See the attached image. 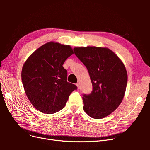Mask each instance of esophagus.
<instances>
[{"mask_svg":"<svg viewBox=\"0 0 150 150\" xmlns=\"http://www.w3.org/2000/svg\"><path fill=\"white\" fill-rule=\"evenodd\" d=\"M76 85H77V86H78V88L79 89H81V84L79 83H78L76 84Z\"/></svg>","mask_w":150,"mask_h":150,"instance_id":"obj_1","label":"esophagus"}]
</instances>
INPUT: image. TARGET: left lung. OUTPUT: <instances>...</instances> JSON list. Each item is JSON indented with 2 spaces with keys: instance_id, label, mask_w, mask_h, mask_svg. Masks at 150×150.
Returning a JSON list of instances; mask_svg holds the SVG:
<instances>
[{
  "instance_id": "8db88e82",
  "label": "left lung",
  "mask_w": 150,
  "mask_h": 150,
  "mask_svg": "<svg viewBox=\"0 0 150 150\" xmlns=\"http://www.w3.org/2000/svg\"><path fill=\"white\" fill-rule=\"evenodd\" d=\"M73 50L87 68L93 84L92 92L83 95L84 111L94 119L105 117L123 99L128 81L125 66L108 48L81 47Z\"/></svg>"
}]
</instances>
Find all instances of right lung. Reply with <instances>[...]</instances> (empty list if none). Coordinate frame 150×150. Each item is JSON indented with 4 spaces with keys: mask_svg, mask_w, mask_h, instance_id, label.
Segmentation results:
<instances>
[{
    "mask_svg": "<svg viewBox=\"0 0 150 150\" xmlns=\"http://www.w3.org/2000/svg\"><path fill=\"white\" fill-rule=\"evenodd\" d=\"M70 46L49 42L34 51L22 69V81L30 102L37 110L53 114L64 108L71 93L77 89L67 81L62 65L73 54Z\"/></svg>",
    "mask_w": 150,
    "mask_h": 150,
    "instance_id": "1",
    "label": "right lung"
}]
</instances>
